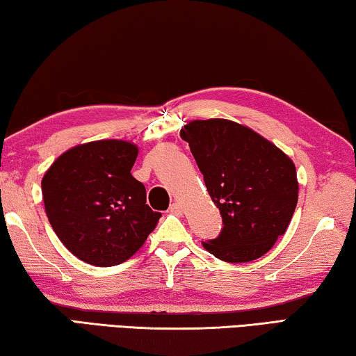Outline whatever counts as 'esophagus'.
I'll return each mask as SVG.
<instances>
[{
  "mask_svg": "<svg viewBox=\"0 0 356 356\" xmlns=\"http://www.w3.org/2000/svg\"><path fill=\"white\" fill-rule=\"evenodd\" d=\"M168 211L173 213V214H181L183 213V205H181V203H178V202H173L170 208H168Z\"/></svg>",
  "mask_w": 356,
  "mask_h": 356,
  "instance_id": "obj_1",
  "label": "esophagus"
}]
</instances>
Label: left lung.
<instances>
[{
  "mask_svg": "<svg viewBox=\"0 0 356 356\" xmlns=\"http://www.w3.org/2000/svg\"><path fill=\"white\" fill-rule=\"evenodd\" d=\"M222 216V230L203 241L229 264L261 257L282 236L298 202L290 157L257 132L229 120H195L179 132Z\"/></svg>",
  "mask_w": 356,
  "mask_h": 356,
  "instance_id": "obj_1",
  "label": "left lung"
}]
</instances>
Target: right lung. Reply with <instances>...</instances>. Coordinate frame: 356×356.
Returning a JSON list of instances; mask_svg holds the SVG:
<instances>
[{
	"instance_id": "add662e5",
	"label": "right lung",
	"mask_w": 356,
	"mask_h": 356,
	"mask_svg": "<svg viewBox=\"0 0 356 356\" xmlns=\"http://www.w3.org/2000/svg\"><path fill=\"white\" fill-rule=\"evenodd\" d=\"M137 154L136 145L124 140H97L67 149L44 175L40 186L50 225L86 264H123L161 218L131 173Z\"/></svg>"
}]
</instances>
